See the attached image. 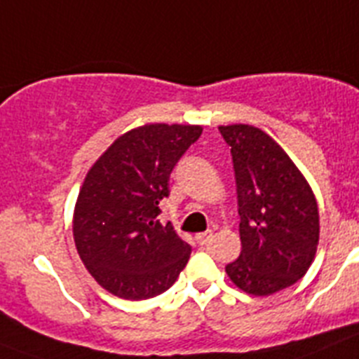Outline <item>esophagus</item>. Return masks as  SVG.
<instances>
[{"mask_svg":"<svg viewBox=\"0 0 359 359\" xmlns=\"http://www.w3.org/2000/svg\"><path fill=\"white\" fill-rule=\"evenodd\" d=\"M210 239H212V231L210 230L201 231V233H198V236H196V241H198L199 246H205V244H208V243H210Z\"/></svg>","mask_w":359,"mask_h":359,"instance_id":"1","label":"esophagus"}]
</instances>
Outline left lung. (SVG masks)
<instances>
[{"label":"left lung","mask_w":359,"mask_h":359,"mask_svg":"<svg viewBox=\"0 0 359 359\" xmlns=\"http://www.w3.org/2000/svg\"><path fill=\"white\" fill-rule=\"evenodd\" d=\"M219 133L230 145L239 203L241 253L226 264L239 290L257 297L306 275L318 246V207L280 145L261 129L236 123Z\"/></svg>","instance_id":"obj_1"}]
</instances>
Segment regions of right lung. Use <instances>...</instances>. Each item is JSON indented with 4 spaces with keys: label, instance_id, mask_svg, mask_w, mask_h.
Segmentation results:
<instances>
[{
    "label": "right lung",
    "instance_id": "right-lung-1",
    "mask_svg": "<svg viewBox=\"0 0 359 359\" xmlns=\"http://www.w3.org/2000/svg\"><path fill=\"white\" fill-rule=\"evenodd\" d=\"M199 126L151 123L120 136L91 167L79 192L73 237L95 280L126 300L169 290L189 262L190 244L161 223V199Z\"/></svg>",
    "mask_w": 359,
    "mask_h": 359
}]
</instances>
